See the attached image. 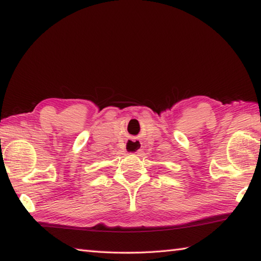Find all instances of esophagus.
Returning <instances> with one entry per match:
<instances>
[{
    "instance_id": "esophagus-1",
    "label": "esophagus",
    "mask_w": 261,
    "mask_h": 261,
    "mask_svg": "<svg viewBox=\"0 0 261 261\" xmlns=\"http://www.w3.org/2000/svg\"><path fill=\"white\" fill-rule=\"evenodd\" d=\"M141 148V143L138 139H129L125 144V151L127 153H137Z\"/></svg>"
}]
</instances>
